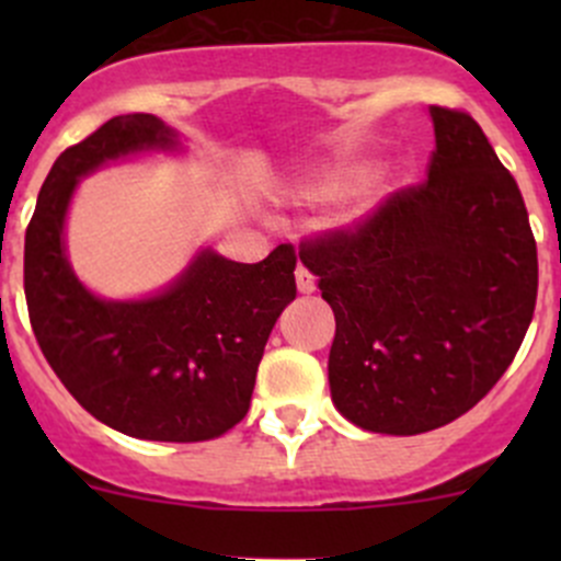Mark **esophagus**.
Listing matches in <instances>:
<instances>
[{"mask_svg":"<svg viewBox=\"0 0 561 561\" xmlns=\"http://www.w3.org/2000/svg\"><path fill=\"white\" fill-rule=\"evenodd\" d=\"M296 285H298V290L307 293V296H309V293H314L317 285H314L312 271L304 268V265H298V268H296Z\"/></svg>","mask_w":561,"mask_h":561,"instance_id":"obj_1","label":"esophagus"}]
</instances>
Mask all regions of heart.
Wrapping results in <instances>:
<instances>
[{
  "label": "heart",
  "instance_id": "1",
  "mask_svg": "<svg viewBox=\"0 0 561 561\" xmlns=\"http://www.w3.org/2000/svg\"><path fill=\"white\" fill-rule=\"evenodd\" d=\"M355 181V168L353 165H336L333 171L317 175L312 184L304 186V192L312 197H328L333 195V192L344 190V186H350Z\"/></svg>",
  "mask_w": 561,
  "mask_h": 561
}]
</instances>
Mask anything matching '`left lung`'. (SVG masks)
<instances>
[{
    "mask_svg": "<svg viewBox=\"0 0 561 561\" xmlns=\"http://www.w3.org/2000/svg\"><path fill=\"white\" fill-rule=\"evenodd\" d=\"M421 184L298 244L336 317L333 404L377 434H423L472 410L522 347L537 244L522 190L480 124L432 105Z\"/></svg>",
    "mask_w": 561,
    "mask_h": 561,
    "instance_id": "1",
    "label": "left lung"
}]
</instances>
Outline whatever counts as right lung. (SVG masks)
Listing matches in <instances>:
<instances>
[{
    "mask_svg": "<svg viewBox=\"0 0 561 561\" xmlns=\"http://www.w3.org/2000/svg\"><path fill=\"white\" fill-rule=\"evenodd\" d=\"M173 144L160 118L127 113L61 151L26 228L24 293L45 360L83 410L129 437L206 443L244 421L271 328L296 298V249L260 263L203 252L162 296L116 304L76 279L61 244L78 175Z\"/></svg>",
    "mask_w": 561,
    "mask_h": 561,
    "instance_id": "obj_1",
    "label": "right lung"
}]
</instances>
